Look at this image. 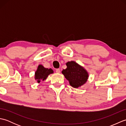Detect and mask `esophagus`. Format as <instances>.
I'll return each instance as SVG.
<instances>
[{"label": "esophagus", "mask_w": 126, "mask_h": 126, "mask_svg": "<svg viewBox=\"0 0 126 126\" xmlns=\"http://www.w3.org/2000/svg\"><path fill=\"white\" fill-rule=\"evenodd\" d=\"M56 72L57 73H60V69H56Z\"/></svg>", "instance_id": "1"}]
</instances>
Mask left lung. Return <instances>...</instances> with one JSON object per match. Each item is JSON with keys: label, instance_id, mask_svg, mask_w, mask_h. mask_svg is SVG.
<instances>
[{"label": "left lung", "instance_id": "left-lung-1", "mask_svg": "<svg viewBox=\"0 0 126 126\" xmlns=\"http://www.w3.org/2000/svg\"><path fill=\"white\" fill-rule=\"evenodd\" d=\"M66 65L67 68L63 69L62 73L69 81L71 86L77 88L87 82L88 74L83 68L74 61L68 62Z\"/></svg>", "mask_w": 126, "mask_h": 126}]
</instances>
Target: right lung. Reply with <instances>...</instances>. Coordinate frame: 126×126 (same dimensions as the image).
I'll return each mask as SVG.
<instances>
[{
  "instance_id": "1",
  "label": "right lung",
  "mask_w": 126,
  "mask_h": 126,
  "mask_svg": "<svg viewBox=\"0 0 126 126\" xmlns=\"http://www.w3.org/2000/svg\"><path fill=\"white\" fill-rule=\"evenodd\" d=\"M53 73V71L51 69L45 68L43 65H39L35 73V79L37 80L38 83H39L41 79L44 81L47 78L49 75Z\"/></svg>"
}]
</instances>
